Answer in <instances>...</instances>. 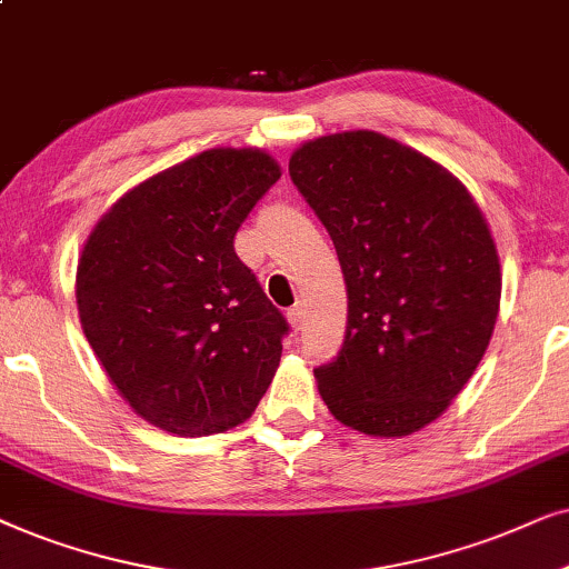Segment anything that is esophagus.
Masks as SVG:
<instances>
[{
  "label": "esophagus",
  "instance_id": "1",
  "mask_svg": "<svg viewBox=\"0 0 569 569\" xmlns=\"http://www.w3.org/2000/svg\"><path fill=\"white\" fill-rule=\"evenodd\" d=\"M289 322H291L297 330H301V325H305V307L293 305V307L289 309Z\"/></svg>",
  "mask_w": 569,
  "mask_h": 569
}]
</instances>
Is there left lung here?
Wrapping results in <instances>:
<instances>
[{
  "instance_id": "obj_1",
  "label": "left lung",
  "mask_w": 569,
  "mask_h": 569,
  "mask_svg": "<svg viewBox=\"0 0 569 569\" xmlns=\"http://www.w3.org/2000/svg\"><path fill=\"white\" fill-rule=\"evenodd\" d=\"M289 173L348 291L343 346L315 369L322 400L363 435L427 427L471 380L497 322L502 276L479 206L431 158L367 130L307 142Z\"/></svg>"
}]
</instances>
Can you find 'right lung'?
<instances>
[{"instance_id": "add662e5", "label": "right lung", "mask_w": 569, "mask_h": 569, "mask_svg": "<svg viewBox=\"0 0 569 569\" xmlns=\"http://www.w3.org/2000/svg\"><path fill=\"white\" fill-rule=\"evenodd\" d=\"M278 179L262 150H206L121 197L82 249V330L156 427L181 437L237 427L276 375L291 328L233 237Z\"/></svg>"}]
</instances>
